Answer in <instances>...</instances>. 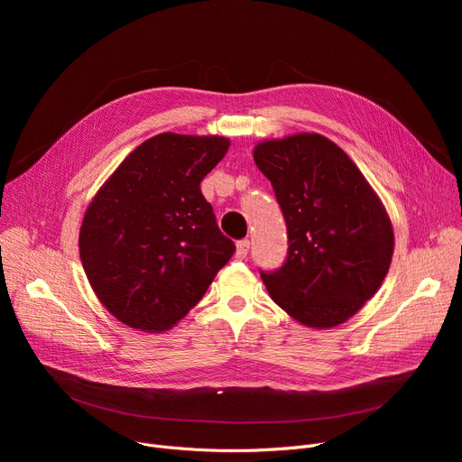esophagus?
<instances>
[{
    "instance_id": "esophagus-1",
    "label": "esophagus",
    "mask_w": 462,
    "mask_h": 462,
    "mask_svg": "<svg viewBox=\"0 0 462 462\" xmlns=\"http://www.w3.org/2000/svg\"><path fill=\"white\" fill-rule=\"evenodd\" d=\"M249 247H251V241H249V239H239L237 244H236V256H237L239 260L247 258V254H249Z\"/></svg>"
}]
</instances>
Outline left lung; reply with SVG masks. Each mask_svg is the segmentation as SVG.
I'll use <instances>...</instances> for the list:
<instances>
[{
    "instance_id": "1",
    "label": "left lung",
    "mask_w": 462,
    "mask_h": 462,
    "mask_svg": "<svg viewBox=\"0 0 462 462\" xmlns=\"http://www.w3.org/2000/svg\"><path fill=\"white\" fill-rule=\"evenodd\" d=\"M253 155L288 234L281 268L260 270L272 300L310 328L346 322L390 270V217L350 157L322 134L262 142Z\"/></svg>"
}]
</instances>
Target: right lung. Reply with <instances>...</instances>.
Listing matches in <instances>:
<instances>
[{"instance_id": "1", "label": "right lung", "mask_w": 462, "mask_h": 462, "mask_svg": "<svg viewBox=\"0 0 462 462\" xmlns=\"http://www.w3.org/2000/svg\"><path fill=\"white\" fill-rule=\"evenodd\" d=\"M228 145L223 136L157 134L97 192L80 228V260L117 320L143 331L172 328L234 254L200 190Z\"/></svg>"}]
</instances>
